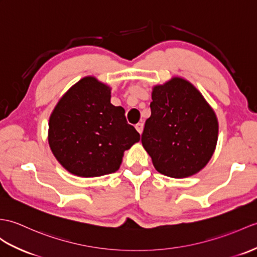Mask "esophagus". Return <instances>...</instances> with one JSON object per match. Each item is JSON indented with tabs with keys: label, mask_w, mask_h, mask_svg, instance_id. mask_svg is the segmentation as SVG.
<instances>
[{
	"label": "esophagus",
	"mask_w": 257,
	"mask_h": 257,
	"mask_svg": "<svg viewBox=\"0 0 257 257\" xmlns=\"http://www.w3.org/2000/svg\"><path fill=\"white\" fill-rule=\"evenodd\" d=\"M136 129H137V131H138L139 134H142V130H143V123H141V122L137 123V124H136Z\"/></svg>",
	"instance_id": "34e87169"
}]
</instances>
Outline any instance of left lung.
I'll return each instance as SVG.
<instances>
[{
	"mask_svg": "<svg viewBox=\"0 0 257 257\" xmlns=\"http://www.w3.org/2000/svg\"><path fill=\"white\" fill-rule=\"evenodd\" d=\"M150 107L141 142L156 170L182 178L205 168L216 149L218 120L196 87L174 77L153 88Z\"/></svg>",
	"mask_w": 257,
	"mask_h": 257,
	"instance_id": "obj_1",
	"label": "left lung"
}]
</instances>
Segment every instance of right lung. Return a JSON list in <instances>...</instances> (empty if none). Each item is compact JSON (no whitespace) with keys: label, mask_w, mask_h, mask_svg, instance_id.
Here are the masks:
<instances>
[{"label":"right lung","mask_w":257,"mask_h":257,"mask_svg":"<svg viewBox=\"0 0 257 257\" xmlns=\"http://www.w3.org/2000/svg\"><path fill=\"white\" fill-rule=\"evenodd\" d=\"M139 140L124 109L110 104V88L92 76L71 87L49 119L48 141L53 156L77 176L118 171L123 152Z\"/></svg>","instance_id":"obj_1"}]
</instances>
